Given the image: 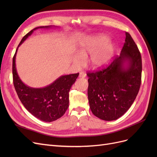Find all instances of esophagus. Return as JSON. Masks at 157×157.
<instances>
[{
  "label": "esophagus",
  "mask_w": 157,
  "mask_h": 157,
  "mask_svg": "<svg viewBox=\"0 0 157 157\" xmlns=\"http://www.w3.org/2000/svg\"><path fill=\"white\" fill-rule=\"evenodd\" d=\"M86 77V74L84 72H80L79 73V77L80 78H85Z\"/></svg>",
  "instance_id": "1"
}]
</instances>
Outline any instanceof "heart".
<instances>
[{"label":"heart","mask_w":157,"mask_h":157,"mask_svg":"<svg viewBox=\"0 0 157 157\" xmlns=\"http://www.w3.org/2000/svg\"><path fill=\"white\" fill-rule=\"evenodd\" d=\"M115 47L105 35H97L83 39L78 45V52L74 54L73 63L80 67L84 61V57L90 54L88 58L90 67L94 69L107 65L115 54Z\"/></svg>","instance_id":"b5f03b06"}]
</instances>
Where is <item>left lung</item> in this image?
Wrapping results in <instances>:
<instances>
[{
  "instance_id": "8db88e82",
  "label": "left lung",
  "mask_w": 157,
  "mask_h": 157,
  "mask_svg": "<svg viewBox=\"0 0 157 157\" xmlns=\"http://www.w3.org/2000/svg\"><path fill=\"white\" fill-rule=\"evenodd\" d=\"M141 54L129 33L120 56L106 69L88 73V97L94 115L106 121L118 119L129 109L141 85Z\"/></svg>"
}]
</instances>
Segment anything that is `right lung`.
I'll return each mask as SVG.
<instances>
[{"instance_id":"right-lung-1","label":"right lung","mask_w":157,"mask_h":157,"mask_svg":"<svg viewBox=\"0 0 157 157\" xmlns=\"http://www.w3.org/2000/svg\"><path fill=\"white\" fill-rule=\"evenodd\" d=\"M52 26H41L33 29L23 37L13 58V82L17 96L27 110L39 120L50 122L62 117L69 107V92L79 73L61 75L45 87L33 88L23 83L17 72L16 54L20 46L34 31Z\"/></svg>"}]
</instances>
